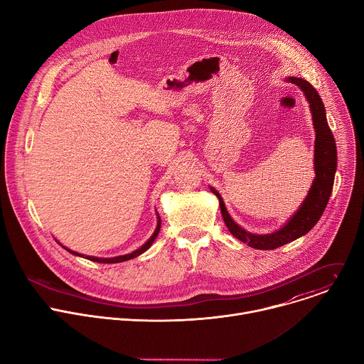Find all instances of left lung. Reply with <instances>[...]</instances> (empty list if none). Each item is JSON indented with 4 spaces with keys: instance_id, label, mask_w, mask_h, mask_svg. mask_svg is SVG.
<instances>
[{
    "instance_id": "left-lung-1",
    "label": "left lung",
    "mask_w": 364,
    "mask_h": 364,
    "mask_svg": "<svg viewBox=\"0 0 364 364\" xmlns=\"http://www.w3.org/2000/svg\"><path fill=\"white\" fill-rule=\"evenodd\" d=\"M287 80L299 86L301 90L305 93L306 100L309 102V109L311 114H313V122L316 128V180L313 186H311L309 193L302 205L299 207V210L278 232L271 235H252L239 228L230 219L220 194L215 188H210L219 198L220 212L229 232L236 239L242 240L243 243H247L250 247L255 249H277L308 233L323 216L334 184V174L337 167V148L334 135L327 124L324 103L317 90L306 80L299 77H288Z\"/></svg>"
}]
</instances>
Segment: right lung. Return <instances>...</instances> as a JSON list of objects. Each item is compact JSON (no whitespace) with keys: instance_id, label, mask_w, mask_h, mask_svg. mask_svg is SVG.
Instances as JSON below:
<instances>
[{"instance_id":"obj_1","label":"right lung","mask_w":364,"mask_h":364,"mask_svg":"<svg viewBox=\"0 0 364 364\" xmlns=\"http://www.w3.org/2000/svg\"><path fill=\"white\" fill-rule=\"evenodd\" d=\"M160 228H161V219H160V216H159V223H157V229H155V232H154V235L148 239V242L145 243V245H142L139 249H136V250H134L132 253H128V255H122V256H117V257H93V256H85L86 259H89V261H93V262H99V264H118V262H124V261H128V259H132V257H136L138 255H141L142 252H145L146 249H149V246L152 245V242L155 240V237L159 236V232H160ZM66 250H69V249H66ZM70 253H73V255H77V256H80V257H83V255H80V253H76V252H73V250H69Z\"/></svg>"}]
</instances>
